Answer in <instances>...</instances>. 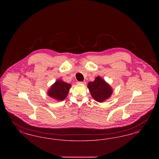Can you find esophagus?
I'll return each mask as SVG.
<instances>
[{
  "label": "esophagus",
  "instance_id": "obj_1",
  "mask_svg": "<svg viewBox=\"0 0 159 159\" xmlns=\"http://www.w3.org/2000/svg\"><path fill=\"white\" fill-rule=\"evenodd\" d=\"M77 84H85L86 82H78Z\"/></svg>",
  "mask_w": 159,
  "mask_h": 159
}]
</instances>
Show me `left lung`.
<instances>
[{"label": "left lung", "instance_id": "obj_1", "mask_svg": "<svg viewBox=\"0 0 159 159\" xmlns=\"http://www.w3.org/2000/svg\"><path fill=\"white\" fill-rule=\"evenodd\" d=\"M88 88L92 98L99 102L109 98L113 92L111 86L101 77H97L93 82L88 83Z\"/></svg>", "mask_w": 159, "mask_h": 159}]
</instances>
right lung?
Listing matches in <instances>:
<instances>
[{
	"label": "right lung",
	"instance_id": "obj_1",
	"mask_svg": "<svg viewBox=\"0 0 159 159\" xmlns=\"http://www.w3.org/2000/svg\"><path fill=\"white\" fill-rule=\"evenodd\" d=\"M71 84L62 80H58L51 86L48 91V95L57 101H63L67 97Z\"/></svg>",
	"mask_w": 159,
	"mask_h": 159
}]
</instances>
